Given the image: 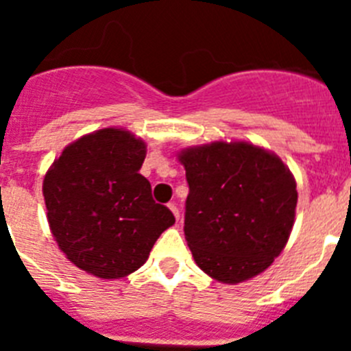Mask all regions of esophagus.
Segmentation results:
<instances>
[{"label":"esophagus","instance_id":"34e87169","mask_svg":"<svg viewBox=\"0 0 351 351\" xmlns=\"http://www.w3.org/2000/svg\"><path fill=\"white\" fill-rule=\"evenodd\" d=\"M169 209L172 210L173 216H176V219H179V209H178V206H176V204L170 202V204H169Z\"/></svg>","mask_w":351,"mask_h":351}]
</instances>
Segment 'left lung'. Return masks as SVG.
Returning <instances> with one entry per match:
<instances>
[{
	"instance_id": "1",
	"label": "left lung",
	"mask_w": 351,
	"mask_h": 351,
	"mask_svg": "<svg viewBox=\"0 0 351 351\" xmlns=\"http://www.w3.org/2000/svg\"><path fill=\"white\" fill-rule=\"evenodd\" d=\"M179 161L190 186L184 235L195 263L226 285L265 271L295 221L290 169L267 149L243 141L186 147Z\"/></svg>"
}]
</instances>
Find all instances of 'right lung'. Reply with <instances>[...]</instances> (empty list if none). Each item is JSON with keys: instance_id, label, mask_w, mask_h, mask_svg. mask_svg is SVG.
Here are the masks:
<instances>
[{"instance_id": "right-lung-1", "label": "right lung", "mask_w": 351, "mask_h": 351, "mask_svg": "<svg viewBox=\"0 0 351 351\" xmlns=\"http://www.w3.org/2000/svg\"><path fill=\"white\" fill-rule=\"evenodd\" d=\"M145 147L128 130H96L68 144L43 178L54 241L71 263L101 280L141 269L176 223L138 173Z\"/></svg>"}]
</instances>
